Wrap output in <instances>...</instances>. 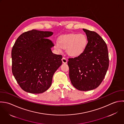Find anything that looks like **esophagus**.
<instances>
[{
	"label": "esophagus",
	"mask_w": 124,
	"mask_h": 124,
	"mask_svg": "<svg viewBox=\"0 0 124 124\" xmlns=\"http://www.w3.org/2000/svg\"><path fill=\"white\" fill-rule=\"evenodd\" d=\"M62 61L63 63H64V64L67 63V61H68L67 59L65 57H63L62 58Z\"/></svg>",
	"instance_id": "1"
}]
</instances>
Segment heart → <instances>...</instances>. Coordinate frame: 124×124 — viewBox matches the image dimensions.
<instances>
[{
	"label": "heart",
	"mask_w": 124,
	"mask_h": 124,
	"mask_svg": "<svg viewBox=\"0 0 124 124\" xmlns=\"http://www.w3.org/2000/svg\"><path fill=\"white\" fill-rule=\"evenodd\" d=\"M87 39L83 34L71 33L60 36L58 42L54 44L55 48L59 52L66 49L67 54L71 56H77L85 50Z\"/></svg>",
	"instance_id": "1"
}]
</instances>
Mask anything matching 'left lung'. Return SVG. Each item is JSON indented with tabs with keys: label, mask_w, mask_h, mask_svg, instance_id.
<instances>
[{
	"label": "left lung",
	"mask_w": 124,
	"mask_h": 124,
	"mask_svg": "<svg viewBox=\"0 0 124 124\" xmlns=\"http://www.w3.org/2000/svg\"><path fill=\"white\" fill-rule=\"evenodd\" d=\"M88 42L79 56L69 58V76L72 85L80 91L97 88L103 80L109 65L107 46L95 31L83 29Z\"/></svg>",
	"instance_id": "left-lung-1"
}]
</instances>
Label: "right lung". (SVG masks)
I'll list each match as a JSON object with an SVG mask.
<instances>
[{"label":"right lung","mask_w":124,"mask_h":124,"mask_svg":"<svg viewBox=\"0 0 124 124\" xmlns=\"http://www.w3.org/2000/svg\"><path fill=\"white\" fill-rule=\"evenodd\" d=\"M53 33L33 29L22 34L11 50L12 72L20 87L32 94L42 93L51 86L54 74L61 65L62 55L54 54Z\"/></svg>","instance_id":"add662e5"}]
</instances>
